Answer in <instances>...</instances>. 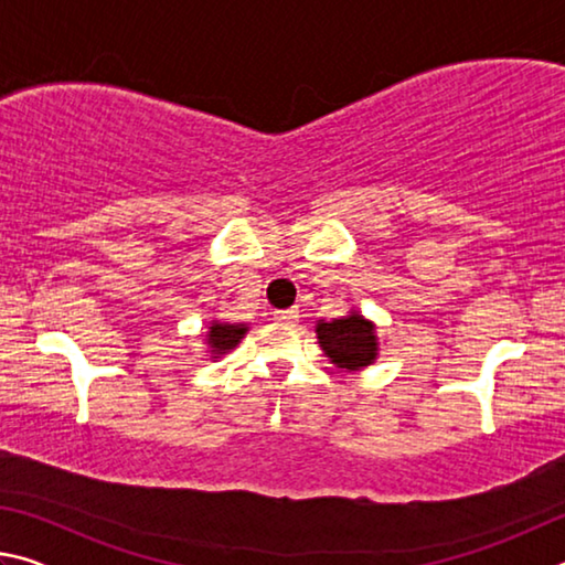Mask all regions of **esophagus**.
<instances>
[{"label": "esophagus", "instance_id": "esophagus-1", "mask_svg": "<svg viewBox=\"0 0 565 565\" xmlns=\"http://www.w3.org/2000/svg\"><path fill=\"white\" fill-rule=\"evenodd\" d=\"M299 309H281V311H274V319L279 323H296L299 321Z\"/></svg>", "mask_w": 565, "mask_h": 565}]
</instances>
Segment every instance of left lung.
Here are the masks:
<instances>
[{
    "instance_id": "obj_1",
    "label": "left lung",
    "mask_w": 565,
    "mask_h": 565,
    "mask_svg": "<svg viewBox=\"0 0 565 565\" xmlns=\"http://www.w3.org/2000/svg\"><path fill=\"white\" fill-rule=\"evenodd\" d=\"M317 337L323 353H327L331 363H337L339 369H363L369 366L379 353L374 323L363 319L359 311H351L349 317L343 319L319 321Z\"/></svg>"
}]
</instances>
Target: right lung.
I'll list each match as a JSON object with an SVG mask.
<instances>
[{
    "instance_id": "obj_1",
    "label": "right lung",
    "mask_w": 565,
    "mask_h": 565,
    "mask_svg": "<svg viewBox=\"0 0 565 565\" xmlns=\"http://www.w3.org/2000/svg\"><path fill=\"white\" fill-rule=\"evenodd\" d=\"M246 331H248L246 323L214 321L212 327H209V331H206V343H209V349H212V353H214L212 359H218V356H222V353L232 351L236 343L244 339Z\"/></svg>"
}]
</instances>
